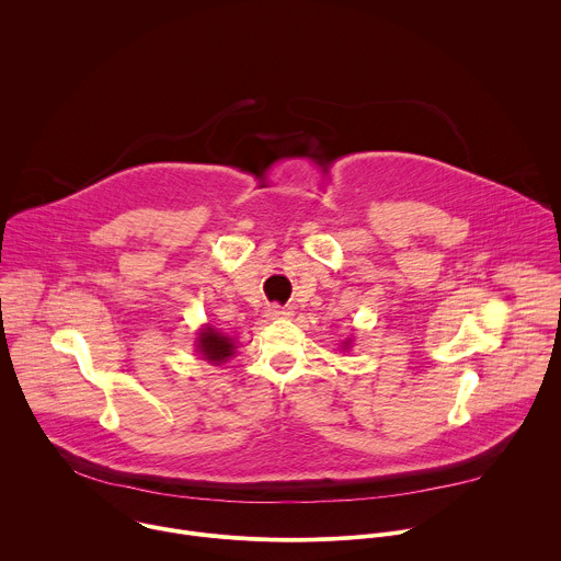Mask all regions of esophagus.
<instances>
[{
	"instance_id": "esophagus-1",
	"label": "esophagus",
	"mask_w": 561,
	"mask_h": 561,
	"mask_svg": "<svg viewBox=\"0 0 561 561\" xmlns=\"http://www.w3.org/2000/svg\"><path fill=\"white\" fill-rule=\"evenodd\" d=\"M293 314V308L290 306H268V310H266V317L268 319H288Z\"/></svg>"
}]
</instances>
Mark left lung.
<instances>
[{
	"label": "left lung",
	"instance_id": "obj_1",
	"mask_svg": "<svg viewBox=\"0 0 561 561\" xmlns=\"http://www.w3.org/2000/svg\"><path fill=\"white\" fill-rule=\"evenodd\" d=\"M348 346H351V340H346V342H344V348H348Z\"/></svg>",
	"mask_w": 561,
	"mask_h": 561
}]
</instances>
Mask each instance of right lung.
I'll use <instances>...</instances> for the list:
<instances>
[{
  "label": "right lung",
  "instance_id": "1",
  "mask_svg": "<svg viewBox=\"0 0 561 561\" xmlns=\"http://www.w3.org/2000/svg\"><path fill=\"white\" fill-rule=\"evenodd\" d=\"M197 353L202 355V359H206L210 364H221L230 355H234V342L228 335H224L206 324L197 333Z\"/></svg>",
  "mask_w": 561,
  "mask_h": 561
}]
</instances>
